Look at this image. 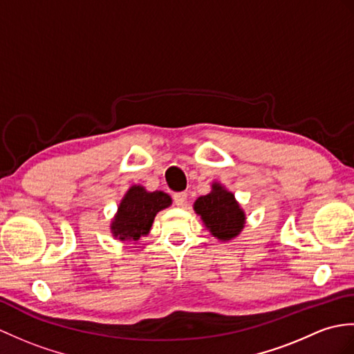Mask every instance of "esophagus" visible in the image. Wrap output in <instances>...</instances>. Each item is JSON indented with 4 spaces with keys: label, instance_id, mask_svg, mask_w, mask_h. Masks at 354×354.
Segmentation results:
<instances>
[{
    "label": "esophagus",
    "instance_id": "34e87169",
    "mask_svg": "<svg viewBox=\"0 0 354 354\" xmlns=\"http://www.w3.org/2000/svg\"><path fill=\"white\" fill-rule=\"evenodd\" d=\"M174 202L178 207H183V205L187 202V193L180 192V193H175L174 194Z\"/></svg>",
    "mask_w": 354,
    "mask_h": 354
}]
</instances>
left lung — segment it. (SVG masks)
I'll list each match as a JSON object with an SVG mask.
<instances>
[{"label": "left lung", "instance_id": "obj_1", "mask_svg": "<svg viewBox=\"0 0 354 354\" xmlns=\"http://www.w3.org/2000/svg\"><path fill=\"white\" fill-rule=\"evenodd\" d=\"M194 211L218 240H231L244 227L245 217L243 209L236 203L234 194L226 192L220 184L212 185L209 194L201 196L194 202Z\"/></svg>", "mask_w": 354, "mask_h": 354}]
</instances>
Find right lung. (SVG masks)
I'll return each instance as SVG.
<instances>
[{
    "instance_id": "obj_1",
    "label": "right lung",
    "mask_w": 354,
    "mask_h": 354,
    "mask_svg": "<svg viewBox=\"0 0 354 354\" xmlns=\"http://www.w3.org/2000/svg\"><path fill=\"white\" fill-rule=\"evenodd\" d=\"M171 203L170 196L162 192L147 193L143 187H131L123 197L118 216L111 223L114 236L120 240L137 241L146 235L153 223L157 212Z\"/></svg>"
}]
</instances>
